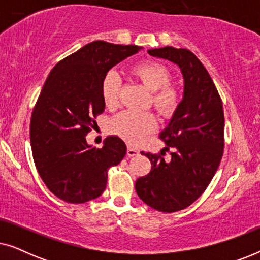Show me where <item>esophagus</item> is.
Returning <instances> with one entry per match:
<instances>
[{
    "mask_svg": "<svg viewBox=\"0 0 260 260\" xmlns=\"http://www.w3.org/2000/svg\"><path fill=\"white\" fill-rule=\"evenodd\" d=\"M126 155L129 156V157H133V156H136V155H138V150H136V149H135V148L127 147Z\"/></svg>",
    "mask_w": 260,
    "mask_h": 260,
    "instance_id": "34e87169",
    "label": "esophagus"
}]
</instances>
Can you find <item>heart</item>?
<instances>
[{"label":"heart","mask_w":260,"mask_h":260,"mask_svg":"<svg viewBox=\"0 0 260 260\" xmlns=\"http://www.w3.org/2000/svg\"><path fill=\"white\" fill-rule=\"evenodd\" d=\"M131 74L151 91V101L155 109L165 117L175 113L180 105V93L172 86V73L157 61H142L131 69ZM120 80L115 72H109L103 79L102 94L108 108H116L119 103ZM156 126L151 113H135L125 111L111 120V131L127 143L136 144Z\"/></svg>","instance_id":"1"}]
</instances>
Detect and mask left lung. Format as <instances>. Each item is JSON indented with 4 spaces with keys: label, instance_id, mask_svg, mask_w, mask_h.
Instances as JSON below:
<instances>
[{
    "label": "left lung",
    "instance_id": "1",
    "mask_svg": "<svg viewBox=\"0 0 260 260\" xmlns=\"http://www.w3.org/2000/svg\"><path fill=\"white\" fill-rule=\"evenodd\" d=\"M152 56L176 63L183 76V98L159 137L161 154L143 152L151 170L135 184L141 200L156 211L173 213L190 206L211 182L223 152L222 102L200 60L186 48L149 49ZM172 158L165 161L164 150Z\"/></svg>",
    "mask_w": 260,
    "mask_h": 260
}]
</instances>
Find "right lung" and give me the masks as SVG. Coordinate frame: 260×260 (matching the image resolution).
I'll return each instance as SVG.
<instances>
[{
	"label": "right lung",
	"mask_w": 260,
	"mask_h": 260,
	"mask_svg": "<svg viewBox=\"0 0 260 260\" xmlns=\"http://www.w3.org/2000/svg\"><path fill=\"white\" fill-rule=\"evenodd\" d=\"M141 48L93 41L59 61L46 79L31 113L30 145L39 175L61 200L84 204L101 197L109 168L125 156L119 137H106L97 149L85 136L105 109L106 73Z\"/></svg>",
	"instance_id": "1"
}]
</instances>
